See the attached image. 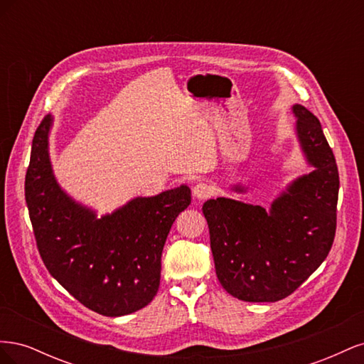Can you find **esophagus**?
Segmentation results:
<instances>
[{
  "label": "esophagus",
  "instance_id": "34e87169",
  "mask_svg": "<svg viewBox=\"0 0 364 364\" xmlns=\"http://www.w3.org/2000/svg\"><path fill=\"white\" fill-rule=\"evenodd\" d=\"M213 193H214L213 186L206 183V182H199L197 185H194V188H193L194 197H196V199H200V200L206 199V197H209Z\"/></svg>",
  "mask_w": 364,
  "mask_h": 364
}]
</instances>
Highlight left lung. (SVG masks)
<instances>
[{
	"mask_svg": "<svg viewBox=\"0 0 364 364\" xmlns=\"http://www.w3.org/2000/svg\"><path fill=\"white\" fill-rule=\"evenodd\" d=\"M293 112L314 171L294 181L270 211L225 197L202 208L217 278L240 301L277 302L290 296L333 247L340 183L334 153L321 121L301 105Z\"/></svg>",
	"mask_w": 364,
	"mask_h": 364,
	"instance_id": "left-lung-1",
	"label": "left lung"
}]
</instances>
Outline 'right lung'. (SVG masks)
I'll list each match as a JSON object with an SVG mask.
<instances>
[{"label":"right lung","instance_id":"right-lung-1","mask_svg":"<svg viewBox=\"0 0 364 364\" xmlns=\"http://www.w3.org/2000/svg\"><path fill=\"white\" fill-rule=\"evenodd\" d=\"M51 117L33 136L26 202L39 255L51 277L90 310L118 317L156 296L161 257L171 225L191 203L188 186L138 197L95 218L73 202L54 179L48 159Z\"/></svg>","mask_w":364,"mask_h":364}]
</instances>
